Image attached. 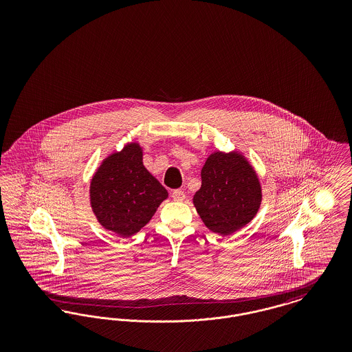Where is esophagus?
Segmentation results:
<instances>
[{
	"label": "esophagus",
	"mask_w": 352,
	"mask_h": 352,
	"mask_svg": "<svg viewBox=\"0 0 352 352\" xmlns=\"http://www.w3.org/2000/svg\"><path fill=\"white\" fill-rule=\"evenodd\" d=\"M171 197H173V199L175 201H184V198H186V195H184V192L182 190H174V191L171 192Z\"/></svg>",
	"instance_id": "obj_1"
}]
</instances>
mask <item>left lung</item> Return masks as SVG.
<instances>
[{"label":"left lung","mask_w":352,"mask_h":352,"mask_svg":"<svg viewBox=\"0 0 352 352\" xmlns=\"http://www.w3.org/2000/svg\"><path fill=\"white\" fill-rule=\"evenodd\" d=\"M201 177L192 203L210 231L232 234L251 223L263 199L261 184L241 151H212Z\"/></svg>","instance_id":"8db88e82"}]
</instances>
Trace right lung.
<instances>
[{
	"label": "right lung",
	"instance_id": "obj_1",
	"mask_svg": "<svg viewBox=\"0 0 352 352\" xmlns=\"http://www.w3.org/2000/svg\"><path fill=\"white\" fill-rule=\"evenodd\" d=\"M142 157L137 141L124 145L101 161L89 184L92 212L101 227L121 237L137 234L168 199V190L144 166Z\"/></svg>",
	"mask_w": 352,
	"mask_h": 352
}]
</instances>
